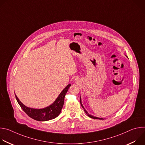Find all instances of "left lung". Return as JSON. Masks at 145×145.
<instances>
[{"mask_svg": "<svg viewBox=\"0 0 145 145\" xmlns=\"http://www.w3.org/2000/svg\"><path fill=\"white\" fill-rule=\"evenodd\" d=\"M80 104H81V107H82V108H83V109H84V110L85 112L87 114V115L89 117H90V118H93V119H103V118H98V117H95V116H92V115L89 114H88V112L86 111V110L84 108V106H82V103H81V97H80Z\"/></svg>", "mask_w": 145, "mask_h": 145, "instance_id": "8db88e82", "label": "left lung"}]
</instances>
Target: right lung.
<instances>
[{"mask_svg": "<svg viewBox=\"0 0 145 145\" xmlns=\"http://www.w3.org/2000/svg\"><path fill=\"white\" fill-rule=\"evenodd\" d=\"M71 86V84H68L63 90L53 104L42 109H35L27 107L19 100L15 94V96L20 107L29 116L38 121H47L56 118L61 113L64 106L65 96Z\"/></svg>", "mask_w": 145, "mask_h": 145, "instance_id": "add662e5", "label": "right lung"}]
</instances>
